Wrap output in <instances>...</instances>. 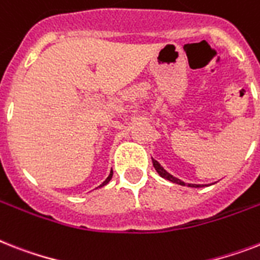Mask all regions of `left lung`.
<instances>
[{"instance_id": "obj_1", "label": "left lung", "mask_w": 260, "mask_h": 260, "mask_svg": "<svg viewBox=\"0 0 260 260\" xmlns=\"http://www.w3.org/2000/svg\"><path fill=\"white\" fill-rule=\"evenodd\" d=\"M152 163H153V167H155V170L157 171V174H159L160 176H161V178H164V179H167V180L172 181V183H175V184L185 185V183H184V181L179 180V179L174 178V176H172V175H170V174H168V172H167V171L164 170L163 167L160 166V164L157 163V161H156V160H153V159H152ZM188 187H195V188H199V187H202V185H200V184H188Z\"/></svg>"}]
</instances>
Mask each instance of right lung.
<instances>
[{
    "mask_svg": "<svg viewBox=\"0 0 260 260\" xmlns=\"http://www.w3.org/2000/svg\"><path fill=\"white\" fill-rule=\"evenodd\" d=\"M112 175H113V172H112V171H111V174H109V176L107 179H105V181H104V183H103V184L100 185V187H103V185H105V184H108L109 180H111V179H112Z\"/></svg>",
    "mask_w": 260,
    "mask_h": 260,
    "instance_id": "obj_1",
    "label": "right lung"
}]
</instances>
